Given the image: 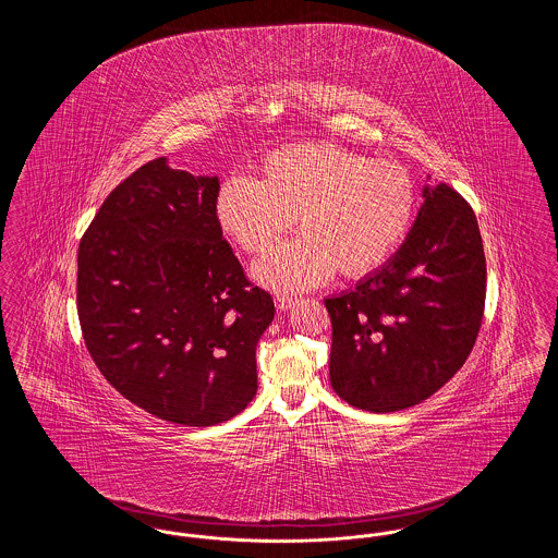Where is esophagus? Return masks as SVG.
Instances as JSON below:
<instances>
[{
	"instance_id": "obj_1",
	"label": "esophagus",
	"mask_w": 558,
	"mask_h": 558,
	"mask_svg": "<svg viewBox=\"0 0 558 558\" xmlns=\"http://www.w3.org/2000/svg\"><path fill=\"white\" fill-rule=\"evenodd\" d=\"M294 303H296V299L289 296V294H278V296H276V307H278L280 312H289V310L294 307Z\"/></svg>"
}]
</instances>
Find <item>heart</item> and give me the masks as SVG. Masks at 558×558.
Here are the masks:
<instances>
[{"instance_id":"1","label":"heart","mask_w":558,"mask_h":558,"mask_svg":"<svg viewBox=\"0 0 558 558\" xmlns=\"http://www.w3.org/2000/svg\"><path fill=\"white\" fill-rule=\"evenodd\" d=\"M416 186L396 160H371L328 142L284 146L257 180L230 178L215 198L221 230L246 253H266L294 221L303 232L274 248L255 278L274 291H307L332 271L360 278L383 266L412 228Z\"/></svg>"}]
</instances>
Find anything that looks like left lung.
Listing matches in <instances>:
<instances>
[{
  "instance_id": "8db88e82",
  "label": "left lung",
  "mask_w": 558,
  "mask_h": 558,
  "mask_svg": "<svg viewBox=\"0 0 558 558\" xmlns=\"http://www.w3.org/2000/svg\"><path fill=\"white\" fill-rule=\"evenodd\" d=\"M423 198L396 255L355 289L324 299L330 383L360 410L398 412L425 401L477 341L487 278L477 217L448 184H426Z\"/></svg>"
}]
</instances>
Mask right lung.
<instances>
[{
	"mask_svg": "<svg viewBox=\"0 0 558 558\" xmlns=\"http://www.w3.org/2000/svg\"><path fill=\"white\" fill-rule=\"evenodd\" d=\"M217 192V175L150 160L108 194L80 242L89 355L123 398L175 425H217L246 408L274 319L271 294L223 240Z\"/></svg>",
	"mask_w": 558,
	"mask_h": 558,
	"instance_id": "add662e5",
	"label": "right lung"
}]
</instances>
